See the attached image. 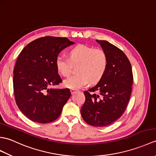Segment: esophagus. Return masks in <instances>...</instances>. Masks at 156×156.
Here are the masks:
<instances>
[{"mask_svg":"<svg viewBox=\"0 0 156 156\" xmlns=\"http://www.w3.org/2000/svg\"><path fill=\"white\" fill-rule=\"evenodd\" d=\"M70 92H71L72 94H74L75 92H76V90H75V89H70Z\"/></svg>","mask_w":156,"mask_h":156,"instance_id":"34e87169","label":"esophagus"}]
</instances>
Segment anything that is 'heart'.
<instances>
[{
    "instance_id": "obj_1",
    "label": "heart",
    "mask_w": 156,
    "mask_h": 156,
    "mask_svg": "<svg viewBox=\"0 0 156 156\" xmlns=\"http://www.w3.org/2000/svg\"><path fill=\"white\" fill-rule=\"evenodd\" d=\"M77 74L64 80L66 87L78 89L83 87L88 81L91 84L98 83L104 77L108 68V58L101 49L91 46L79 44L68 51V58L58 55L55 59V66L58 74L68 77L71 65H77Z\"/></svg>"
}]
</instances>
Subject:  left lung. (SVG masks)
I'll return each instance as SVG.
<instances>
[{
    "label": "left lung",
    "mask_w": 156,
    "mask_h": 156,
    "mask_svg": "<svg viewBox=\"0 0 156 156\" xmlns=\"http://www.w3.org/2000/svg\"><path fill=\"white\" fill-rule=\"evenodd\" d=\"M108 58L104 77L84 92L86 100L81 115L94 127H105L120 118L130 99L133 77L131 63L120 49L105 40H96Z\"/></svg>",
    "instance_id": "1"
}]
</instances>
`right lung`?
Listing matches in <instances>:
<instances>
[{"instance_id": "1", "label": "right lung", "mask_w": 156, "mask_h": 156, "mask_svg": "<svg viewBox=\"0 0 156 156\" xmlns=\"http://www.w3.org/2000/svg\"><path fill=\"white\" fill-rule=\"evenodd\" d=\"M74 43L66 37L45 36L29 43L15 66L13 89L19 110L32 121L56 120L71 96L68 88H49L62 82L55 59L62 49Z\"/></svg>"}]
</instances>
